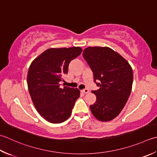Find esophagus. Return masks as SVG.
<instances>
[{"label": "esophagus", "instance_id": "1", "mask_svg": "<svg viewBox=\"0 0 157 157\" xmlns=\"http://www.w3.org/2000/svg\"><path fill=\"white\" fill-rule=\"evenodd\" d=\"M82 92L83 93L86 94V93H88L89 90H88V89H87V88H85V89H84V90H82Z\"/></svg>", "mask_w": 157, "mask_h": 157}]
</instances>
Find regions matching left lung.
<instances>
[{
    "label": "left lung",
    "mask_w": 157,
    "mask_h": 157,
    "mask_svg": "<svg viewBox=\"0 0 157 157\" xmlns=\"http://www.w3.org/2000/svg\"><path fill=\"white\" fill-rule=\"evenodd\" d=\"M83 57L99 87L92 91L97 100L90 105L91 112L99 121H112L121 113L130 96L133 70L123 57L107 47H88L84 50Z\"/></svg>",
    "instance_id": "1"
}]
</instances>
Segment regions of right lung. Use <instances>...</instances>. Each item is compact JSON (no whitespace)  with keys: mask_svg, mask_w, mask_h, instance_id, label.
<instances>
[{"mask_svg":"<svg viewBox=\"0 0 157 157\" xmlns=\"http://www.w3.org/2000/svg\"><path fill=\"white\" fill-rule=\"evenodd\" d=\"M82 52L79 47L48 49L29 67L27 84L33 104L39 114L52 123H61L69 118L79 97L78 88H61L59 82L67 74L71 61Z\"/></svg>","mask_w":157,"mask_h":157,"instance_id":"add662e5","label":"right lung"}]
</instances>
